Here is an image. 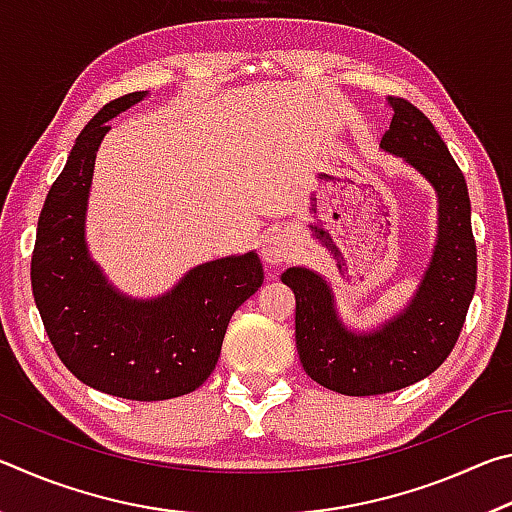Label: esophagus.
I'll list each match as a JSON object with an SVG mask.
<instances>
[{"mask_svg":"<svg viewBox=\"0 0 512 512\" xmlns=\"http://www.w3.org/2000/svg\"><path fill=\"white\" fill-rule=\"evenodd\" d=\"M291 253H293V241L289 239V235H284V232L273 230L264 237L262 257H264L266 264L277 266V264L287 262Z\"/></svg>","mask_w":512,"mask_h":512,"instance_id":"esophagus-1","label":"esophagus"}]
</instances>
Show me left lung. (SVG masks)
Wrapping results in <instances>:
<instances>
[{
  "mask_svg": "<svg viewBox=\"0 0 512 512\" xmlns=\"http://www.w3.org/2000/svg\"><path fill=\"white\" fill-rule=\"evenodd\" d=\"M393 119L386 151L411 162L438 192V244L420 291L402 316L372 334H352L332 307V291L307 268H287L296 296V348L307 375L341 395L400 391L431 375L461 336L476 287V244L463 171L431 121L402 97H388Z\"/></svg>",
  "mask_w": 512,
  "mask_h": 512,
  "instance_id": "1",
  "label": "left lung"
}]
</instances>
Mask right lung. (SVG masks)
Here are the masks:
<instances>
[{
	"label": "right lung",
	"instance_id": "right-lung-1",
	"mask_svg": "<svg viewBox=\"0 0 512 512\" xmlns=\"http://www.w3.org/2000/svg\"><path fill=\"white\" fill-rule=\"evenodd\" d=\"M142 97L112 99L76 137L42 205L31 287L49 341L76 379L101 393L155 402L192 393L212 375L230 318L262 287L264 268L255 253L216 259L151 302L108 287L85 248V205L108 119Z\"/></svg>",
	"mask_w": 512,
	"mask_h": 512
}]
</instances>
